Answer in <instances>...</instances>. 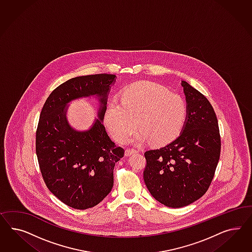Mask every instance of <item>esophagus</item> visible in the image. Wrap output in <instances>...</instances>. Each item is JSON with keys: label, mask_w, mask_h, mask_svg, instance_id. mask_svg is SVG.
Returning <instances> with one entry per match:
<instances>
[{"label": "esophagus", "mask_w": 252, "mask_h": 252, "mask_svg": "<svg viewBox=\"0 0 252 252\" xmlns=\"http://www.w3.org/2000/svg\"><path fill=\"white\" fill-rule=\"evenodd\" d=\"M134 153H138V151H137V150H133V149H127V150H126V152H125V155H126V156H130V155H132V154H134Z\"/></svg>", "instance_id": "esophagus-1"}]
</instances>
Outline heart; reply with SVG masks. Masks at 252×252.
I'll list each match as a JSON object with an SVG mask.
<instances>
[{
	"label": "heart",
	"instance_id": "b5f03b06",
	"mask_svg": "<svg viewBox=\"0 0 252 252\" xmlns=\"http://www.w3.org/2000/svg\"><path fill=\"white\" fill-rule=\"evenodd\" d=\"M188 113L185 99L160 85L140 81L126 88L121 103L107 106L104 122L107 129L120 143L126 142L137 130L134 141L150 140L155 146L165 145L176 139L183 129Z\"/></svg>",
	"mask_w": 252,
	"mask_h": 252
}]
</instances>
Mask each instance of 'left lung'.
Instances as JSON below:
<instances>
[{
	"instance_id": "left-lung-1",
	"label": "left lung",
	"mask_w": 252,
	"mask_h": 252,
	"mask_svg": "<svg viewBox=\"0 0 252 252\" xmlns=\"http://www.w3.org/2000/svg\"><path fill=\"white\" fill-rule=\"evenodd\" d=\"M181 86L188 106L183 129L171 143L146 152L143 174L153 198L171 208L188 206L206 193L221 152L212 104L187 81Z\"/></svg>"
}]
</instances>
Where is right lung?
I'll use <instances>...</instances> for the list:
<instances>
[{"label":"right lung","instance_id":"obj_1","mask_svg":"<svg viewBox=\"0 0 252 252\" xmlns=\"http://www.w3.org/2000/svg\"><path fill=\"white\" fill-rule=\"evenodd\" d=\"M115 75L76 76L50 94L39 115L36 153L47 188L67 206L86 210L96 206L114 186L115 163L124 149L110 138L103 126L107 99ZM95 96L97 117L88 130L72 128L67 119L68 103Z\"/></svg>","mask_w":252,"mask_h":252}]
</instances>
